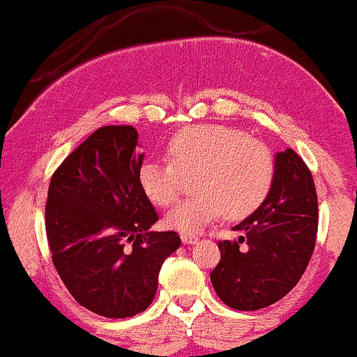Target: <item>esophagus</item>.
Masks as SVG:
<instances>
[{"instance_id": "34e87169", "label": "esophagus", "mask_w": 357, "mask_h": 357, "mask_svg": "<svg viewBox=\"0 0 357 357\" xmlns=\"http://www.w3.org/2000/svg\"><path fill=\"white\" fill-rule=\"evenodd\" d=\"M181 241H183V243H186V245H192V243H196V241H198V236L190 235V233H183Z\"/></svg>"}]
</instances>
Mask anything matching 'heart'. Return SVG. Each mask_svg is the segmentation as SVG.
I'll return each instance as SVG.
<instances>
[{"label": "heart", "mask_w": 357, "mask_h": 357, "mask_svg": "<svg viewBox=\"0 0 357 357\" xmlns=\"http://www.w3.org/2000/svg\"><path fill=\"white\" fill-rule=\"evenodd\" d=\"M169 162L146 161L139 184L151 203L167 206L190 178L196 195L179 202L166 215V225L183 233H198L227 215L247 218L264 204L275 181V158L264 142L243 130L202 124L179 130L167 142Z\"/></svg>", "instance_id": "1"}]
</instances>
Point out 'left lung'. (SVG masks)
<instances>
[{"mask_svg":"<svg viewBox=\"0 0 357 357\" xmlns=\"http://www.w3.org/2000/svg\"><path fill=\"white\" fill-rule=\"evenodd\" d=\"M317 192L294 149L275 154V181L264 204L220 241L211 284L228 307L258 310L285 297L304 275L317 236Z\"/></svg>","mask_w":357,"mask_h":357,"instance_id":"8db88e82","label":"left lung"}]
</instances>
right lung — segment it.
Here are the masks:
<instances>
[{"mask_svg": "<svg viewBox=\"0 0 357 357\" xmlns=\"http://www.w3.org/2000/svg\"><path fill=\"white\" fill-rule=\"evenodd\" d=\"M132 126H105L52 176L45 228L56 272L85 309L109 319L144 312L162 264L181 245L153 231L158 213L139 184L144 154Z\"/></svg>", "mask_w": 357, "mask_h": 357, "instance_id": "add662e5", "label": "right lung"}]
</instances>
